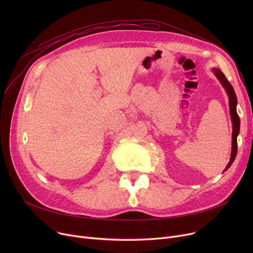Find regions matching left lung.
Segmentation results:
<instances>
[{
  "label": "left lung",
  "mask_w": 253,
  "mask_h": 253,
  "mask_svg": "<svg viewBox=\"0 0 253 253\" xmlns=\"http://www.w3.org/2000/svg\"><path fill=\"white\" fill-rule=\"evenodd\" d=\"M212 73L214 74V76L217 78L218 81L220 82L221 86L224 88L225 92L229 96V106H230V114L232 118V124H233V133H232V152H231V158H230V162L228 163L227 167L224 168L223 171L228 170L231 165L233 164L236 155H237V150H238V144H237V136L239 135V132H240V119H239V116L237 114V96L236 93L233 89V86L230 84V82L225 78V76L221 73L220 70L213 68L212 69Z\"/></svg>",
  "instance_id": "left-lung-1"
}]
</instances>
